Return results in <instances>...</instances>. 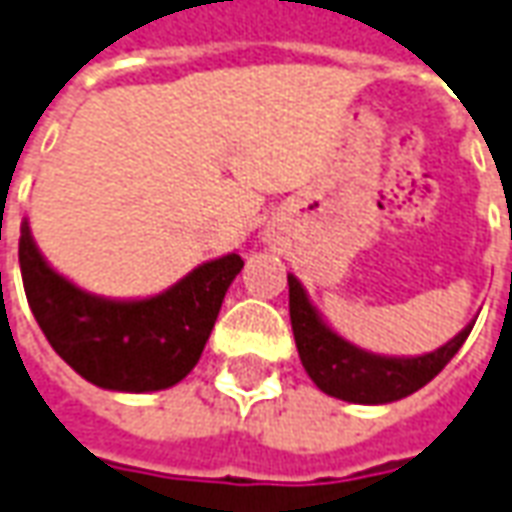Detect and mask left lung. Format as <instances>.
<instances>
[{"label":"left lung","mask_w":512,"mask_h":512,"mask_svg":"<svg viewBox=\"0 0 512 512\" xmlns=\"http://www.w3.org/2000/svg\"><path fill=\"white\" fill-rule=\"evenodd\" d=\"M288 299L293 338L307 377L327 396L352 405H388L424 388L457 355L477 321L471 318L455 338L427 355H377L332 330L293 274H288Z\"/></svg>","instance_id":"1"}]
</instances>
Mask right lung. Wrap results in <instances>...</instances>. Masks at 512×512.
<instances>
[{"label": "right lung", "mask_w": 512, "mask_h": 512, "mask_svg": "<svg viewBox=\"0 0 512 512\" xmlns=\"http://www.w3.org/2000/svg\"><path fill=\"white\" fill-rule=\"evenodd\" d=\"M21 280L46 341L82 380L119 393L166 391L202 357L224 293L241 274L238 252L207 260L166 291L110 299L80 288L41 255L21 221Z\"/></svg>", "instance_id": "add662e5"}]
</instances>
